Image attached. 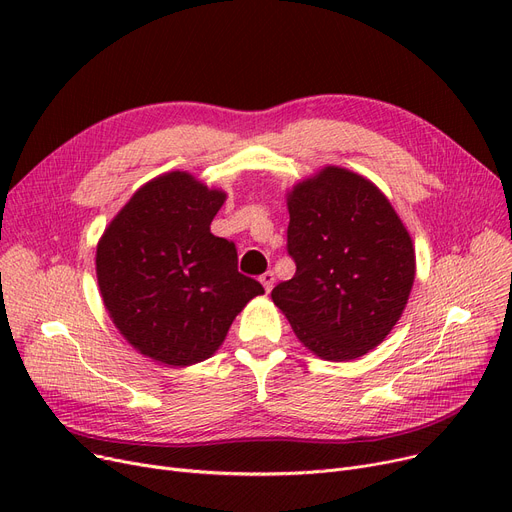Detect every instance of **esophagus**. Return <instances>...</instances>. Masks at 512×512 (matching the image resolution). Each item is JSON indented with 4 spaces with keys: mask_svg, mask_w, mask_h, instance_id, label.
<instances>
[{
    "mask_svg": "<svg viewBox=\"0 0 512 512\" xmlns=\"http://www.w3.org/2000/svg\"><path fill=\"white\" fill-rule=\"evenodd\" d=\"M274 272H265V274H261L259 276V282H261V286L265 288V292H270L272 288H274Z\"/></svg>",
    "mask_w": 512,
    "mask_h": 512,
    "instance_id": "1",
    "label": "esophagus"
}]
</instances>
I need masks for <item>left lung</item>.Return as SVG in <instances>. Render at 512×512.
Instances as JSON below:
<instances>
[{
	"label": "left lung",
	"mask_w": 512,
	"mask_h": 512,
	"mask_svg": "<svg viewBox=\"0 0 512 512\" xmlns=\"http://www.w3.org/2000/svg\"><path fill=\"white\" fill-rule=\"evenodd\" d=\"M288 253L297 274L274 305L315 357L353 361L384 342L409 303L413 238L369 178L324 166L286 193Z\"/></svg>",
	"instance_id": "1"
}]
</instances>
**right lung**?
Here are the masks:
<instances>
[{
	"mask_svg": "<svg viewBox=\"0 0 512 512\" xmlns=\"http://www.w3.org/2000/svg\"><path fill=\"white\" fill-rule=\"evenodd\" d=\"M226 191L174 170L145 182L105 226L95 253L101 301L143 357L188 367L215 355L263 286L238 274L234 242L209 226Z\"/></svg>",
	"mask_w": 512,
	"mask_h": 512,
	"instance_id": "add662e5",
	"label": "right lung"
}]
</instances>
